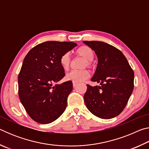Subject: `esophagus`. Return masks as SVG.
<instances>
[{"label": "esophagus", "mask_w": 149, "mask_h": 149, "mask_svg": "<svg viewBox=\"0 0 149 149\" xmlns=\"http://www.w3.org/2000/svg\"><path fill=\"white\" fill-rule=\"evenodd\" d=\"M77 85V83H75V82H73V87H75Z\"/></svg>", "instance_id": "esophagus-1"}]
</instances>
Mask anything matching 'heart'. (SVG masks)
Here are the masks:
<instances>
[{
    "mask_svg": "<svg viewBox=\"0 0 149 149\" xmlns=\"http://www.w3.org/2000/svg\"><path fill=\"white\" fill-rule=\"evenodd\" d=\"M75 53L77 56L84 58L85 60L83 64V68H92V60L94 58L95 52L91 48L86 45H84L78 48L75 51ZM70 62H71V59H70L69 52H66L63 54L60 59V65L65 71H67L70 68ZM89 76V72L87 70H79V71L74 70V71L68 73L65 75V78L67 81H72V82L75 83H80L88 79Z\"/></svg>",
    "mask_w": 149,
    "mask_h": 149,
    "instance_id": "1",
    "label": "heart"
}]
</instances>
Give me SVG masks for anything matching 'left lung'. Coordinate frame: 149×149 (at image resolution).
Wrapping results in <instances>:
<instances>
[{"label":"left lung","instance_id":"8db88e82","mask_svg":"<svg viewBox=\"0 0 149 149\" xmlns=\"http://www.w3.org/2000/svg\"><path fill=\"white\" fill-rule=\"evenodd\" d=\"M95 50L98 64L92 81L100 86L87 85L85 105L102 119H110L124 109L134 87V72L120 50L101 41H84Z\"/></svg>","mask_w":149,"mask_h":149}]
</instances>
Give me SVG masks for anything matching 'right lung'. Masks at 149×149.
I'll return each mask as SVG.
<instances>
[{
	"label": "right lung",
	"mask_w": 149,
	"mask_h": 149,
	"mask_svg": "<svg viewBox=\"0 0 149 149\" xmlns=\"http://www.w3.org/2000/svg\"><path fill=\"white\" fill-rule=\"evenodd\" d=\"M77 44L73 42L46 41L27 54L18 75V95L31 118L42 124L58 119L67 107L72 81L52 85L64 77L60 59Z\"/></svg>",
	"instance_id": "add662e5"
}]
</instances>
